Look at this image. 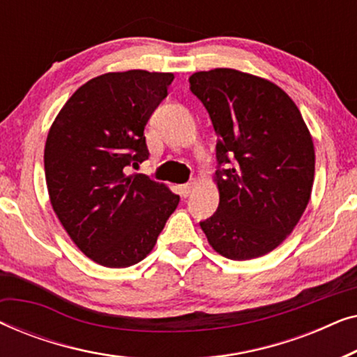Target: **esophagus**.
<instances>
[{
    "instance_id": "esophagus-1",
    "label": "esophagus",
    "mask_w": 357,
    "mask_h": 357,
    "mask_svg": "<svg viewBox=\"0 0 357 357\" xmlns=\"http://www.w3.org/2000/svg\"><path fill=\"white\" fill-rule=\"evenodd\" d=\"M193 183H185V185H180V195H182L183 198H187L190 193L193 192Z\"/></svg>"
}]
</instances>
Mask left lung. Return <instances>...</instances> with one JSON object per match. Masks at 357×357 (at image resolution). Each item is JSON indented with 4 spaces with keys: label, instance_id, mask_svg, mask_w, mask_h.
<instances>
[{
    "label": "left lung",
    "instance_id": "1",
    "mask_svg": "<svg viewBox=\"0 0 357 357\" xmlns=\"http://www.w3.org/2000/svg\"><path fill=\"white\" fill-rule=\"evenodd\" d=\"M190 91L218 135L219 206L199 226L222 257L266 255L310 199L315 151L304 119L281 87L231 68L195 73Z\"/></svg>",
    "mask_w": 357,
    "mask_h": 357
}]
</instances>
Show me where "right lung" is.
<instances>
[{
	"mask_svg": "<svg viewBox=\"0 0 357 357\" xmlns=\"http://www.w3.org/2000/svg\"><path fill=\"white\" fill-rule=\"evenodd\" d=\"M172 73H107L73 94L48 131L45 178L53 211L77 248L109 268L153 250L180 202L128 170L149 158L144 126L167 97Z\"/></svg>",
	"mask_w": 357,
	"mask_h": 357,
	"instance_id": "right-lung-1",
	"label": "right lung"
}]
</instances>
